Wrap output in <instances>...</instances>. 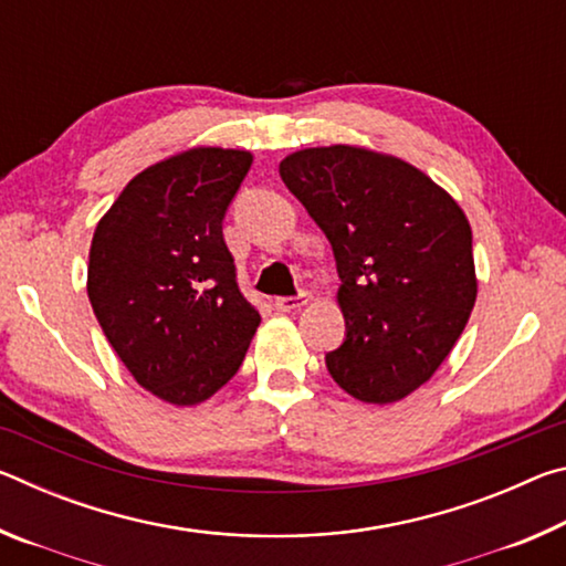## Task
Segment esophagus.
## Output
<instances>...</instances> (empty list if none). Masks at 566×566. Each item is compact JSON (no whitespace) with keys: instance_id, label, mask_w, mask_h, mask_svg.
<instances>
[{"instance_id":"34e87169","label":"esophagus","mask_w":566,"mask_h":566,"mask_svg":"<svg viewBox=\"0 0 566 566\" xmlns=\"http://www.w3.org/2000/svg\"><path fill=\"white\" fill-rule=\"evenodd\" d=\"M306 302H310V294H296V296H276L274 300V306L280 312H294V310H300V306H304Z\"/></svg>"}]
</instances>
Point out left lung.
<instances>
[{
    "instance_id": "left-lung-1",
    "label": "left lung",
    "mask_w": 566,
    "mask_h": 566,
    "mask_svg": "<svg viewBox=\"0 0 566 566\" xmlns=\"http://www.w3.org/2000/svg\"><path fill=\"white\" fill-rule=\"evenodd\" d=\"M286 189L327 234L347 339L332 379L367 405H391L434 375L476 302L472 227L409 161L332 145L280 161Z\"/></svg>"
}]
</instances>
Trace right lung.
Listing matches in <instances>:
<instances>
[{
	"mask_svg": "<svg viewBox=\"0 0 566 566\" xmlns=\"http://www.w3.org/2000/svg\"><path fill=\"white\" fill-rule=\"evenodd\" d=\"M249 167L244 149H187L139 171L94 229L92 310L137 385L169 405L222 389L262 322L222 234Z\"/></svg>",
	"mask_w": 566,
	"mask_h": 566,
	"instance_id": "1",
	"label": "right lung"
}]
</instances>
